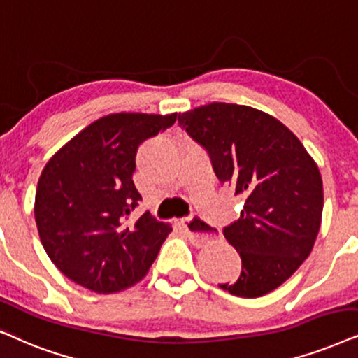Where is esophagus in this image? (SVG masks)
I'll use <instances>...</instances> for the list:
<instances>
[{
    "label": "esophagus",
    "mask_w": 358,
    "mask_h": 358,
    "mask_svg": "<svg viewBox=\"0 0 358 358\" xmlns=\"http://www.w3.org/2000/svg\"><path fill=\"white\" fill-rule=\"evenodd\" d=\"M183 229L188 234V239L196 246H203L211 239V234L208 233L206 224L196 218H185L182 220Z\"/></svg>",
    "instance_id": "34e87169"
}]
</instances>
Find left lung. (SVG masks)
<instances>
[{"label": "left lung", "mask_w": 358, "mask_h": 358, "mask_svg": "<svg viewBox=\"0 0 358 358\" xmlns=\"http://www.w3.org/2000/svg\"><path fill=\"white\" fill-rule=\"evenodd\" d=\"M178 124L210 153L220 182L244 198L239 220L223 229L243 271L220 287L239 297L274 291L299 269L319 234L317 164L282 122L257 108L213 102L178 114Z\"/></svg>", "instance_id": "1"}]
</instances>
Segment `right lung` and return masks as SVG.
Segmentation results:
<instances>
[{"mask_svg": "<svg viewBox=\"0 0 358 358\" xmlns=\"http://www.w3.org/2000/svg\"><path fill=\"white\" fill-rule=\"evenodd\" d=\"M176 114L120 112L92 122L44 166L34 218L44 251L66 278L97 294L145 278L171 226L143 213L132 175L143 140L175 124Z\"/></svg>", "mask_w": 358, "mask_h": 358, "instance_id": "right-lung-1", "label": "right lung"}]
</instances>
